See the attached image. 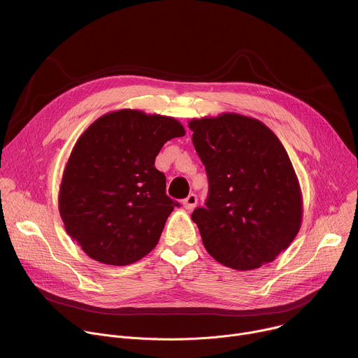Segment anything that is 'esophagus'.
Masks as SVG:
<instances>
[{
	"label": "esophagus",
	"instance_id": "obj_1",
	"mask_svg": "<svg viewBox=\"0 0 358 358\" xmlns=\"http://www.w3.org/2000/svg\"><path fill=\"white\" fill-rule=\"evenodd\" d=\"M196 202H198L196 195H195V194H189V195L182 201V206H184L185 210H194L195 206H196Z\"/></svg>",
	"mask_w": 358,
	"mask_h": 358
}]
</instances>
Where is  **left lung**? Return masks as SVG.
Masks as SVG:
<instances>
[{
	"label": "left lung",
	"instance_id": "8db88e82",
	"mask_svg": "<svg viewBox=\"0 0 358 358\" xmlns=\"http://www.w3.org/2000/svg\"><path fill=\"white\" fill-rule=\"evenodd\" d=\"M188 127L210 182L206 207L191 215L207 252L236 271L275 261L303 214L283 144L262 122L236 113L192 119Z\"/></svg>",
	"mask_w": 358,
	"mask_h": 358
}]
</instances>
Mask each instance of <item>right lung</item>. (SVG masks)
I'll use <instances>...</instances> for the list:
<instances>
[{
  "mask_svg": "<svg viewBox=\"0 0 358 358\" xmlns=\"http://www.w3.org/2000/svg\"><path fill=\"white\" fill-rule=\"evenodd\" d=\"M185 134L169 116L123 109L93 122L66 163L59 213L65 229L92 259L134 264L156 248L180 203L155 167L164 143Z\"/></svg>",
  "mask_w": 358,
  "mask_h": 358,
  "instance_id": "1",
  "label": "right lung"
}]
</instances>
